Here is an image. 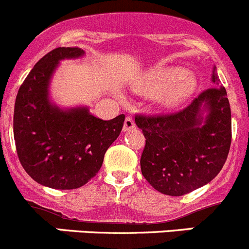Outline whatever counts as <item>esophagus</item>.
Masks as SVG:
<instances>
[{"label": "esophagus", "instance_id": "34e87169", "mask_svg": "<svg viewBox=\"0 0 249 249\" xmlns=\"http://www.w3.org/2000/svg\"><path fill=\"white\" fill-rule=\"evenodd\" d=\"M133 128H135V122H134V120H133L130 116L125 117L124 124V132H128V130L133 129Z\"/></svg>", "mask_w": 249, "mask_h": 249}]
</instances>
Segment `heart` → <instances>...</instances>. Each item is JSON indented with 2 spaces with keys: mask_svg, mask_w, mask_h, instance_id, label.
<instances>
[{
  "mask_svg": "<svg viewBox=\"0 0 249 249\" xmlns=\"http://www.w3.org/2000/svg\"><path fill=\"white\" fill-rule=\"evenodd\" d=\"M142 87L149 92L157 93L160 104L167 109L183 104L194 93L195 78L184 73L180 68H161L149 71L142 78Z\"/></svg>",
  "mask_w": 249,
  "mask_h": 249,
  "instance_id": "obj_1",
  "label": "heart"
}]
</instances>
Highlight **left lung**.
<instances>
[{
    "label": "left lung",
    "mask_w": 249,
    "mask_h": 249,
    "mask_svg": "<svg viewBox=\"0 0 249 249\" xmlns=\"http://www.w3.org/2000/svg\"><path fill=\"white\" fill-rule=\"evenodd\" d=\"M209 88L181 111L137 115L145 147L140 168L150 185L169 196H183L213 180L231 144V110L215 66Z\"/></svg>",
    "instance_id": "1"
}]
</instances>
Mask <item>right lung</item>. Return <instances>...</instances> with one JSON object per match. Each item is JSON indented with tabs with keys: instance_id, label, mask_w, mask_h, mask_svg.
Here are the masks:
<instances>
[{
	"instance_id": "right-lung-1",
	"label": "right lung",
	"mask_w": 249,
	"mask_h": 249,
	"mask_svg": "<svg viewBox=\"0 0 249 249\" xmlns=\"http://www.w3.org/2000/svg\"><path fill=\"white\" fill-rule=\"evenodd\" d=\"M85 54L77 47L47 53L20 86L14 104V140L21 166L38 184L58 190L81 188L98 173L124 122V114L104 121L87 107L61 109L52 102L49 86L60 60Z\"/></svg>"
}]
</instances>
